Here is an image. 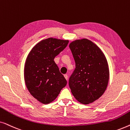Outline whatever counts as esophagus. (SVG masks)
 I'll use <instances>...</instances> for the list:
<instances>
[{
	"instance_id": "1",
	"label": "esophagus",
	"mask_w": 130,
	"mask_h": 130,
	"mask_svg": "<svg viewBox=\"0 0 130 130\" xmlns=\"http://www.w3.org/2000/svg\"><path fill=\"white\" fill-rule=\"evenodd\" d=\"M64 76L65 79L67 80V79H68V76H67V74H64Z\"/></svg>"
}]
</instances>
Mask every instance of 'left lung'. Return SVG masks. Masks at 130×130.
<instances>
[{"label": "left lung", "instance_id": "8db88e82", "mask_svg": "<svg viewBox=\"0 0 130 130\" xmlns=\"http://www.w3.org/2000/svg\"><path fill=\"white\" fill-rule=\"evenodd\" d=\"M69 47L76 63L69 82L71 92L82 104L93 102L107 88L109 71L106 58L101 50L86 38L74 41Z\"/></svg>", "mask_w": 130, "mask_h": 130}]
</instances>
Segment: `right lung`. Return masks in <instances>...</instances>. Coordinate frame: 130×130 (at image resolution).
<instances>
[{
  "instance_id": "1",
  "label": "right lung",
  "mask_w": 130,
  "mask_h": 130,
  "mask_svg": "<svg viewBox=\"0 0 130 130\" xmlns=\"http://www.w3.org/2000/svg\"><path fill=\"white\" fill-rule=\"evenodd\" d=\"M68 43V40L45 39L28 55L24 67L25 82L31 95L42 104L52 102L67 85L54 59Z\"/></svg>"
}]
</instances>
